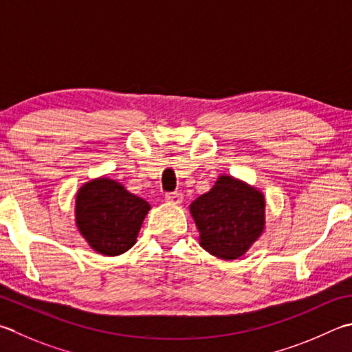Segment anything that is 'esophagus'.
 <instances>
[{"label":"esophagus","instance_id":"obj_1","mask_svg":"<svg viewBox=\"0 0 352 352\" xmlns=\"http://www.w3.org/2000/svg\"><path fill=\"white\" fill-rule=\"evenodd\" d=\"M164 198H166V201L172 204H180L183 201V194L182 192H168V194L164 195Z\"/></svg>","mask_w":352,"mask_h":352}]
</instances>
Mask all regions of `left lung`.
I'll use <instances>...</instances> for the list:
<instances>
[{
	"mask_svg": "<svg viewBox=\"0 0 352 352\" xmlns=\"http://www.w3.org/2000/svg\"><path fill=\"white\" fill-rule=\"evenodd\" d=\"M265 201L259 190L221 175L215 186L190 204L201 247L221 259H236L264 230Z\"/></svg>",
	"mask_w": 352,
	"mask_h": 352,
	"instance_id": "left-lung-1",
	"label": "left lung"
}]
</instances>
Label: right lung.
<instances>
[{
	"label": "right lung",
	"instance_id": "obj_1",
	"mask_svg": "<svg viewBox=\"0 0 352 352\" xmlns=\"http://www.w3.org/2000/svg\"><path fill=\"white\" fill-rule=\"evenodd\" d=\"M148 210L149 204L129 194L122 184L99 178L79 189L76 223L96 252L117 256L135 244Z\"/></svg>",
	"mask_w": 352,
	"mask_h": 352
}]
</instances>
